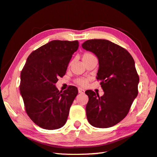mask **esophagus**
Returning a JSON list of instances; mask_svg holds the SVG:
<instances>
[{
  "mask_svg": "<svg viewBox=\"0 0 157 157\" xmlns=\"http://www.w3.org/2000/svg\"><path fill=\"white\" fill-rule=\"evenodd\" d=\"M78 92H79V94H84V93H85V91L84 90L80 88H78Z\"/></svg>",
  "mask_w": 157,
  "mask_h": 157,
  "instance_id": "34e87169",
  "label": "esophagus"
}]
</instances>
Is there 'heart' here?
I'll return each mask as SVG.
<instances>
[{
  "label": "heart",
  "instance_id": "obj_1",
  "mask_svg": "<svg viewBox=\"0 0 157 157\" xmlns=\"http://www.w3.org/2000/svg\"><path fill=\"white\" fill-rule=\"evenodd\" d=\"M92 59H96V56L93 53L90 52H85L83 53L82 55V59L84 62H86L89 61V60ZM90 80V78H78L75 79V83L78 86H81V87H86L88 86L89 81Z\"/></svg>",
  "mask_w": 157,
  "mask_h": 157
}]
</instances>
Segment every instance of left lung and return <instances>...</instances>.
I'll use <instances>...</instances> for the list:
<instances>
[{"label": "left lung", "instance_id": "left-lung-1", "mask_svg": "<svg viewBox=\"0 0 157 157\" xmlns=\"http://www.w3.org/2000/svg\"><path fill=\"white\" fill-rule=\"evenodd\" d=\"M82 46L97 56L96 78L105 92L99 96L92 90L86 91L88 121L96 128H110L125 117L138 96L139 75L134 60L124 48L106 40H88Z\"/></svg>", "mask_w": 157, "mask_h": 157}]
</instances>
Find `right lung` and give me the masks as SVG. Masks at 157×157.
Returning a JSON list of instances; mask_svg holds the SVG:
<instances>
[{
  "label": "right lung",
  "mask_w": 157,
  "mask_h": 157,
  "mask_svg": "<svg viewBox=\"0 0 157 157\" xmlns=\"http://www.w3.org/2000/svg\"><path fill=\"white\" fill-rule=\"evenodd\" d=\"M78 40H52L33 51L21 72L19 90L25 109L32 121L45 129L65 124L69 109L78 90L69 86L63 92L56 88L64 76Z\"/></svg>",
  "instance_id": "obj_1"
}]
</instances>
